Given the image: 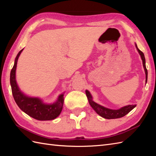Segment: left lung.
I'll list each match as a JSON object with an SVG mask.
<instances>
[{
    "label": "left lung",
    "mask_w": 156,
    "mask_h": 156,
    "mask_svg": "<svg viewBox=\"0 0 156 156\" xmlns=\"http://www.w3.org/2000/svg\"><path fill=\"white\" fill-rule=\"evenodd\" d=\"M136 48L138 50V52L140 53L141 55V58L142 59V61H143V66L145 69V78H146V81L147 80V69L146 68V66H145V59L144 53L142 52L141 50L138 49L137 46L136 45ZM86 94H87V97L88 98V100L89 101V103H90V106L92 107V108L97 112L99 115L101 116L102 117L107 119H118L124 117L127 114H128L129 112H130L132 109H133L136 105H127L125 106V107H122L120 109H118V110H112V109H109L107 108H105L102 106H101L96 103L92 99V96L90 92L88 90H86Z\"/></svg>",
    "instance_id": "1"
}]
</instances>
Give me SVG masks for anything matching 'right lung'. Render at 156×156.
<instances>
[{"label":"right lung","instance_id":"obj_1","mask_svg":"<svg viewBox=\"0 0 156 156\" xmlns=\"http://www.w3.org/2000/svg\"><path fill=\"white\" fill-rule=\"evenodd\" d=\"M23 49L19 52L10 76L12 96L18 107L30 117L39 121L52 120L58 117L64 105V94L59 96L58 101L52 105H45L37 98L26 97L19 89L15 80V71L17 60Z\"/></svg>","mask_w":156,"mask_h":156}]
</instances>
